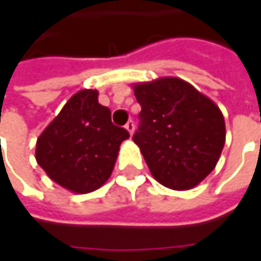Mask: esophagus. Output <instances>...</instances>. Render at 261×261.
Segmentation results:
<instances>
[{"instance_id":"esophagus-1","label":"esophagus","mask_w":261,"mask_h":261,"mask_svg":"<svg viewBox=\"0 0 261 261\" xmlns=\"http://www.w3.org/2000/svg\"><path fill=\"white\" fill-rule=\"evenodd\" d=\"M125 127H126V130L132 135V134L135 132V123H134V120H129V122L126 123Z\"/></svg>"}]
</instances>
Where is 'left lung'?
<instances>
[{"mask_svg": "<svg viewBox=\"0 0 261 261\" xmlns=\"http://www.w3.org/2000/svg\"><path fill=\"white\" fill-rule=\"evenodd\" d=\"M141 123L134 135L156 181L189 190L209 174L225 144L219 107L185 80L163 76L134 84Z\"/></svg>", "mask_w": 261, "mask_h": 261, "instance_id": "left-lung-1", "label": "left lung"}]
</instances>
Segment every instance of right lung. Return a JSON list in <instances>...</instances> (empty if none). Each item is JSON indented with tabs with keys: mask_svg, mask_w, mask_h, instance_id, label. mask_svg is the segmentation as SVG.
<instances>
[{
	"mask_svg": "<svg viewBox=\"0 0 261 261\" xmlns=\"http://www.w3.org/2000/svg\"><path fill=\"white\" fill-rule=\"evenodd\" d=\"M129 132L112 123L97 90H81L46 126L36 142V161L55 183L74 193H90L113 171Z\"/></svg>",
	"mask_w": 261,
	"mask_h": 261,
	"instance_id": "obj_1",
	"label": "right lung"
}]
</instances>
